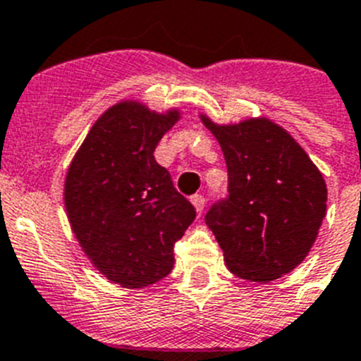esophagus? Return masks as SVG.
Masks as SVG:
<instances>
[{"label": "esophagus", "mask_w": 361, "mask_h": 361, "mask_svg": "<svg viewBox=\"0 0 361 361\" xmlns=\"http://www.w3.org/2000/svg\"><path fill=\"white\" fill-rule=\"evenodd\" d=\"M190 203L194 205L196 212H198V214H202L203 207H205V198H203L202 194H194L192 198H190Z\"/></svg>", "instance_id": "1"}]
</instances>
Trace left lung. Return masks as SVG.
Listing matches in <instances>:
<instances>
[{
  "mask_svg": "<svg viewBox=\"0 0 361 361\" xmlns=\"http://www.w3.org/2000/svg\"><path fill=\"white\" fill-rule=\"evenodd\" d=\"M224 150L228 198L205 221L238 278L269 283L296 269L318 238L327 185L302 145L265 116L216 123L200 112Z\"/></svg>",
  "mask_w": 361,
  "mask_h": 361,
  "instance_id": "obj_1",
  "label": "left lung"
}]
</instances>
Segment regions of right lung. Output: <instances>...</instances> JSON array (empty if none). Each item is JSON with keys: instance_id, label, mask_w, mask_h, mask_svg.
Listing matches in <instances>:
<instances>
[{"instance_id": "obj_1", "label": "right lung", "mask_w": 361, "mask_h": 361, "mask_svg": "<svg viewBox=\"0 0 361 361\" xmlns=\"http://www.w3.org/2000/svg\"><path fill=\"white\" fill-rule=\"evenodd\" d=\"M181 111H152L125 98L94 121L72 158L63 185L68 224L102 276L143 289L174 267V243L196 211L154 159L159 140Z\"/></svg>"}]
</instances>
